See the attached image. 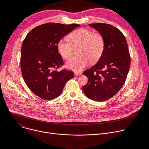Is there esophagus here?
<instances>
[{"label":"esophagus","instance_id":"obj_1","mask_svg":"<svg viewBox=\"0 0 149 149\" xmlns=\"http://www.w3.org/2000/svg\"><path fill=\"white\" fill-rule=\"evenodd\" d=\"M74 74L76 76H79V75H81L82 74V73H81V72H75Z\"/></svg>","mask_w":149,"mask_h":149}]
</instances>
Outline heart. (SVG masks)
<instances>
[{
	"label": "heart",
	"instance_id": "1",
	"mask_svg": "<svg viewBox=\"0 0 149 149\" xmlns=\"http://www.w3.org/2000/svg\"><path fill=\"white\" fill-rule=\"evenodd\" d=\"M69 40L61 39L57 44V50L63 59H70L74 49H79L78 54L81 55L71 59L66 63V67L74 71H80L86 67L90 61L95 62L101 57L105 42L103 37L99 33L81 28L74 31L68 36Z\"/></svg>",
	"mask_w": 149,
	"mask_h": 149
}]
</instances>
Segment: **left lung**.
Masks as SVG:
<instances>
[{
    "mask_svg": "<svg viewBox=\"0 0 149 149\" xmlns=\"http://www.w3.org/2000/svg\"><path fill=\"white\" fill-rule=\"evenodd\" d=\"M103 37L105 48L96 64L83 72L88 82L82 90L88 98L96 101L107 100L124 85L130 66V56L126 39L117 28L107 24H91Z\"/></svg>",
    "mask_w": 149,
    "mask_h": 149,
    "instance_id": "1",
    "label": "left lung"
}]
</instances>
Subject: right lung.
<instances>
[{
  "mask_svg": "<svg viewBox=\"0 0 149 149\" xmlns=\"http://www.w3.org/2000/svg\"><path fill=\"white\" fill-rule=\"evenodd\" d=\"M78 24L47 23L36 26L25 38L20 55V68L28 88L45 100L61 95L66 82L74 77L71 71L56 70L63 65L57 50L59 40Z\"/></svg>",
  "mask_w": 149,
  "mask_h": 149,
  "instance_id": "obj_1",
  "label": "right lung"
}]
</instances>
